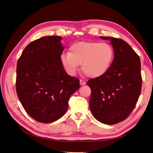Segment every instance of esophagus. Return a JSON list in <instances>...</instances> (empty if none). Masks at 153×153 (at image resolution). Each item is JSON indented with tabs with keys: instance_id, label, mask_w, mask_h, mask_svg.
<instances>
[{
	"instance_id": "34e87169",
	"label": "esophagus",
	"mask_w": 153,
	"mask_h": 153,
	"mask_svg": "<svg viewBox=\"0 0 153 153\" xmlns=\"http://www.w3.org/2000/svg\"><path fill=\"white\" fill-rule=\"evenodd\" d=\"M80 84L81 85H84L86 84V82L82 80H80Z\"/></svg>"
}]
</instances>
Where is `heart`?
Wrapping results in <instances>:
<instances>
[{
	"label": "heart",
	"instance_id": "heart-1",
	"mask_svg": "<svg viewBox=\"0 0 153 153\" xmlns=\"http://www.w3.org/2000/svg\"><path fill=\"white\" fill-rule=\"evenodd\" d=\"M114 59V50L106 43L98 41H79L73 44L68 53L61 57L66 71L75 75L82 64V69L87 76L98 78L103 76L110 68Z\"/></svg>",
	"mask_w": 153,
	"mask_h": 153
}]
</instances>
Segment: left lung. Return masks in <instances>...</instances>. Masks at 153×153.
Masks as SVG:
<instances>
[{
	"mask_svg": "<svg viewBox=\"0 0 153 153\" xmlns=\"http://www.w3.org/2000/svg\"><path fill=\"white\" fill-rule=\"evenodd\" d=\"M114 58L108 71L102 76L91 78L89 106L93 116L106 124L126 119L137 103L142 88L140 57L126 41L111 37Z\"/></svg>",
	"mask_w": 153,
	"mask_h": 153,
	"instance_id": "left-lung-1",
	"label": "left lung"
}]
</instances>
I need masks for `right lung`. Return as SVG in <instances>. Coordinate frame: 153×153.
Wrapping results in <instances>:
<instances>
[{"label": "right lung", "mask_w": 153, "mask_h": 153, "mask_svg": "<svg viewBox=\"0 0 153 153\" xmlns=\"http://www.w3.org/2000/svg\"><path fill=\"white\" fill-rule=\"evenodd\" d=\"M62 37L45 36L27 46L17 62L16 89L23 107L36 121L50 123L66 112L70 96L80 87L61 62Z\"/></svg>", "instance_id": "right-lung-1"}]
</instances>
